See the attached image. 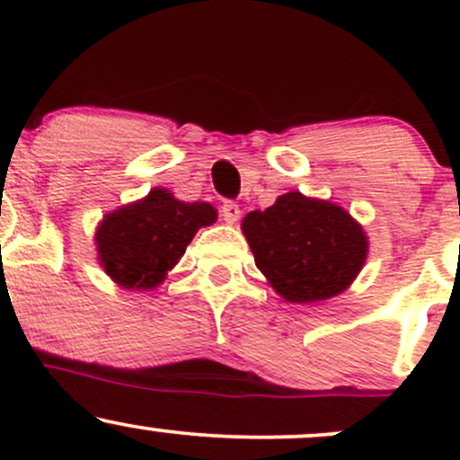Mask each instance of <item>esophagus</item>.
Instances as JSON below:
<instances>
[{"mask_svg":"<svg viewBox=\"0 0 460 460\" xmlns=\"http://www.w3.org/2000/svg\"><path fill=\"white\" fill-rule=\"evenodd\" d=\"M220 212H223L225 223H229V225H235L237 220H240V214H242L240 205H235L234 200H226L223 208H220Z\"/></svg>","mask_w":460,"mask_h":460,"instance_id":"obj_1","label":"esophagus"}]
</instances>
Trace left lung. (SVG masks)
I'll use <instances>...</instances> for the list:
<instances>
[{"mask_svg": "<svg viewBox=\"0 0 460 460\" xmlns=\"http://www.w3.org/2000/svg\"><path fill=\"white\" fill-rule=\"evenodd\" d=\"M242 234L255 266L288 303L340 296L367 260L363 226L337 203L300 192L281 194L263 212H248Z\"/></svg>", "mask_w": 460, "mask_h": 460, "instance_id": "1", "label": "left lung"}]
</instances>
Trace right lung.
<instances>
[{"mask_svg":"<svg viewBox=\"0 0 460 460\" xmlns=\"http://www.w3.org/2000/svg\"><path fill=\"white\" fill-rule=\"evenodd\" d=\"M209 203H186L166 188L105 214L94 231L97 260L125 289H155L183 257L200 226L216 223Z\"/></svg>","mask_w":460,"mask_h":460,"instance_id":"add662e5","label":"right lung"}]
</instances>
